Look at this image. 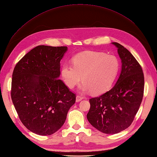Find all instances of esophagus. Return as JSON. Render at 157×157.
<instances>
[{"mask_svg": "<svg viewBox=\"0 0 157 157\" xmlns=\"http://www.w3.org/2000/svg\"><path fill=\"white\" fill-rule=\"evenodd\" d=\"M82 99H83V98H82V96H77V97H76V101H77V102H78V101H81Z\"/></svg>", "mask_w": 157, "mask_h": 157, "instance_id": "34e87169", "label": "esophagus"}]
</instances>
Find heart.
I'll return each instance as SVG.
<instances>
[{"instance_id":"1","label":"heart","mask_w":157,"mask_h":157,"mask_svg":"<svg viewBox=\"0 0 157 157\" xmlns=\"http://www.w3.org/2000/svg\"><path fill=\"white\" fill-rule=\"evenodd\" d=\"M120 63L114 55L103 52L87 51L75 56L73 65L65 63L61 76L66 86L73 88L82 79L80 88L84 92L98 94L105 92L115 82Z\"/></svg>"}]
</instances>
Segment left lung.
Segmentation results:
<instances>
[{
  "mask_svg": "<svg viewBox=\"0 0 157 157\" xmlns=\"http://www.w3.org/2000/svg\"><path fill=\"white\" fill-rule=\"evenodd\" d=\"M122 61L121 75L110 90L89 99V122L104 134H117L129 127L142 101L144 75L141 65L130 52L117 42Z\"/></svg>",
  "mask_w": 157,
  "mask_h": 157,
  "instance_id": "obj_1",
  "label": "left lung"
}]
</instances>
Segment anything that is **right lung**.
Returning a JSON list of instances; mask_svg holds the SVG:
<instances>
[{"instance_id":"add662e5","label":"right lung","mask_w":157,"mask_h":157,"mask_svg":"<svg viewBox=\"0 0 157 157\" xmlns=\"http://www.w3.org/2000/svg\"><path fill=\"white\" fill-rule=\"evenodd\" d=\"M67 50V46H38L14 67L13 104L23 124L38 135L58 131L75 103L76 94L59 79L60 61Z\"/></svg>"}]
</instances>
